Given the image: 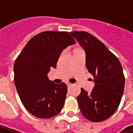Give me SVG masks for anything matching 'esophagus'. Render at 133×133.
<instances>
[{
    "label": "esophagus",
    "mask_w": 133,
    "mask_h": 133,
    "mask_svg": "<svg viewBox=\"0 0 133 133\" xmlns=\"http://www.w3.org/2000/svg\"><path fill=\"white\" fill-rule=\"evenodd\" d=\"M71 85H72V84H71V83H67V86H68V87L71 86Z\"/></svg>",
    "instance_id": "esophagus-1"
}]
</instances>
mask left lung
<instances>
[{
	"mask_svg": "<svg viewBox=\"0 0 133 133\" xmlns=\"http://www.w3.org/2000/svg\"><path fill=\"white\" fill-rule=\"evenodd\" d=\"M85 52V66L93 75L90 93L81 88L77 97L81 113L92 122H101L114 113L120 105L125 76L119 60L98 39L85 31L70 32Z\"/></svg>",
	"mask_w": 133,
	"mask_h": 133,
	"instance_id": "left-lung-1",
	"label": "left lung"
}]
</instances>
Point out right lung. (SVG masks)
Masks as SVG:
<instances>
[{"label": "right lung", "mask_w": 133, "mask_h": 133, "mask_svg": "<svg viewBox=\"0 0 133 133\" xmlns=\"http://www.w3.org/2000/svg\"><path fill=\"white\" fill-rule=\"evenodd\" d=\"M75 43L68 32L44 31L28 41L14 63V83L23 105L30 114L50 118L63 108L67 85L50 81L64 49Z\"/></svg>", "instance_id": "obj_1"}]
</instances>
